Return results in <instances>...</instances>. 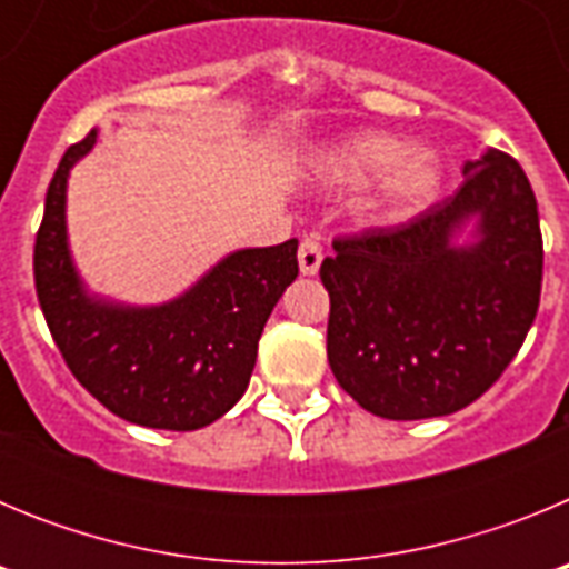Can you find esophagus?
<instances>
[{"instance_id": "34e87169", "label": "esophagus", "mask_w": 569, "mask_h": 569, "mask_svg": "<svg viewBox=\"0 0 569 569\" xmlns=\"http://www.w3.org/2000/svg\"><path fill=\"white\" fill-rule=\"evenodd\" d=\"M321 268V248L316 239H305L299 244V270L301 276H316Z\"/></svg>"}]
</instances>
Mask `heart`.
Returning <instances> with one entry per match:
<instances>
[{"instance_id": "1", "label": "heart", "mask_w": 569, "mask_h": 569, "mask_svg": "<svg viewBox=\"0 0 569 569\" xmlns=\"http://www.w3.org/2000/svg\"><path fill=\"white\" fill-rule=\"evenodd\" d=\"M321 173L345 190L367 188L379 179L373 213L385 224L413 219L441 188V170L433 156L381 130H365L336 142L321 159Z\"/></svg>"}]
</instances>
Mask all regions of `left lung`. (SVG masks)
Segmentation results:
<instances>
[{"label":"left lung","instance_id":"1","mask_svg":"<svg viewBox=\"0 0 569 569\" xmlns=\"http://www.w3.org/2000/svg\"><path fill=\"white\" fill-rule=\"evenodd\" d=\"M328 361L365 410L393 421L456 413L505 373L541 293L539 204L501 150L416 222L336 239Z\"/></svg>","mask_w":569,"mask_h":569}]
</instances>
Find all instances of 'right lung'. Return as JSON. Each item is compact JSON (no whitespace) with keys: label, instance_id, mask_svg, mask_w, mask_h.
Returning <instances> with one entry per match:
<instances>
[{"label":"right lung","instance_id":"add662e5","mask_svg":"<svg viewBox=\"0 0 569 569\" xmlns=\"http://www.w3.org/2000/svg\"><path fill=\"white\" fill-rule=\"evenodd\" d=\"M97 139L90 130L64 150L44 196L33 248L44 321L70 373L110 413L156 430H199L248 390L261 330L299 276V241L233 250L159 305L90 293L70 253L68 179Z\"/></svg>","mask_w":569,"mask_h":569}]
</instances>
